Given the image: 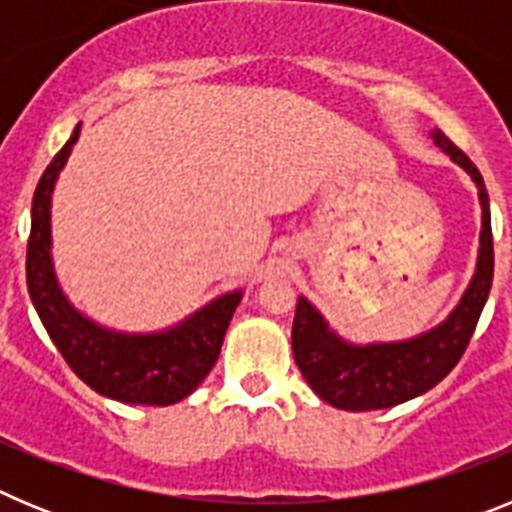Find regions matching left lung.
<instances>
[{
	"mask_svg": "<svg viewBox=\"0 0 512 512\" xmlns=\"http://www.w3.org/2000/svg\"><path fill=\"white\" fill-rule=\"evenodd\" d=\"M431 138L477 184L482 230H479V253L472 282L464 289L459 305L436 328L405 341L364 343V346L338 336L320 315L318 307L307 297H297L295 323H292L295 361L312 392L338 410L364 413V410L395 408L400 402L413 400L436 387L459 364L477 328L482 307L490 297L495 253H492L490 197L485 182L467 153H461L441 130H433Z\"/></svg>",
	"mask_w": 512,
	"mask_h": 512,
	"instance_id": "8db88e82",
	"label": "left lung"
}]
</instances>
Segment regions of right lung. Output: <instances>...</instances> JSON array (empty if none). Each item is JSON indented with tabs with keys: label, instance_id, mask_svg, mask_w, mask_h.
I'll list each match as a JSON object with an SVG mask.
<instances>
[{
	"label": "right lung",
	"instance_id": "obj_1",
	"mask_svg": "<svg viewBox=\"0 0 512 512\" xmlns=\"http://www.w3.org/2000/svg\"><path fill=\"white\" fill-rule=\"evenodd\" d=\"M81 133L40 176L27 241V292L66 364L94 392L128 405H174L192 395L220 356L225 330L243 292L233 289L156 333H122L94 323L63 295L51 256V197Z\"/></svg>",
	"mask_w": 512,
	"mask_h": 512
}]
</instances>
